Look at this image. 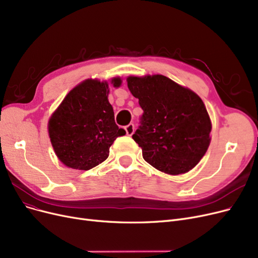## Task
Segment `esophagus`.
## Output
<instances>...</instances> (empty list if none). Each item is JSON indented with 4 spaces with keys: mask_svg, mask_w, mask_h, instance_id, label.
I'll return each instance as SVG.
<instances>
[{
    "mask_svg": "<svg viewBox=\"0 0 258 258\" xmlns=\"http://www.w3.org/2000/svg\"><path fill=\"white\" fill-rule=\"evenodd\" d=\"M125 132H126V135L127 136H132L133 134H134V131H135V126H134V124L133 123H130L127 126H125Z\"/></svg>",
    "mask_w": 258,
    "mask_h": 258,
    "instance_id": "1",
    "label": "esophagus"
}]
</instances>
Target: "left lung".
<instances>
[{
    "mask_svg": "<svg viewBox=\"0 0 258 258\" xmlns=\"http://www.w3.org/2000/svg\"><path fill=\"white\" fill-rule=\"evenodd\" d=\"M131 93L144 109L133 135L144 159L160 172H189L211 145L212 121L202 99L161 74L126 79Z\"/></svg>",
    "mask_w": 258,
    "mask_h": 258,
    "instance_id": "left-lung-1",
    "label": "left lung"
}]
</instances>
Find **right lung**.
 Instances as JSON below:
<instances>
[{
	"mask_svg": "<svg viewBox=\"0 0 258 258\" xmlns=\"http://www.w3.org/2000/svg\"><path fill=\"white\" fill-rule=\"evenodd\" d=\"M109 84L119 88L122 79L109 83L87 79L68 92L51 114L47 132L55 154L61 163L75 170H89L103 163L117 137L125 135L114 122L108 101Z\"/></svg>",
	"mask_w": 258,
	"mask_h": 258,
	"instance_id": "add662e5",
	"label": "right lung"
}]
</instances>
